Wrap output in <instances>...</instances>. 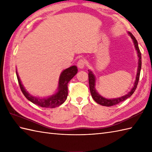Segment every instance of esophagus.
Segmentation results:
<instances>
[{"mask_svg":"<svg viewBox=\"0 0 152 152\" xmlns=\"http://www.w3.org/2000/svg\"><path fill=\"white\" fill-rule=\"evenodd\" d=\"M85 63H85V60L83 59H80L78 61V63H77V66H78V67L79 68V69H82L85 66Z\"/></svg>","mask_w":152,"mask_h":152,"instance_id":"1","label":"esophagus"}]
</instances>
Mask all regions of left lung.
<instances>
[{
  "label": "left lung",
  "mask_w": 152,
  "mask_h": 152,
  "mask_svg": "<svg viewBox=\"0 0 152 152\" xmlns=\"http://www.w3.org/2000/svg\"><path fill=\"white\" fill-rule=\"evenodd\" d=\"M128 34L131 37V39L133 41V44L135 48V50H136L137 52V56L138 58V69H137V72L136 75V80H135L134 86L133 88L131 89L129 92H128L127 94L121 96L120 97L118 98H114V99H106L104 96H101L99 93L97 92L95 88V84H96V78L94 75V74L93 73L91 70H88V76H89V89L90 92H91V94L93 99H94V101L97 102L98 104H101L102 106H114L118 104V103L121 102L122 101H125L127 99L133 94L135 89H137V87L138 85V80H139V77H140V70H141V65H142V57H141V53L139 50V48H138V45L137 40L136 38L130 32H128Z\"/></svg>",
  "instance_id": "left-lung-1"
}]
</instances>
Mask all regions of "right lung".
<instances>
[{
	"label": "right lung",
	"instance_id": "add662e5",
	"mask_svg": "<svg viewBox=\"0 0 152 152\" xmlns=\"http://www.w3.org/2000/svg\"><path fill=\"white\" fill-rule=\"evenodd\" d=\"M77 72H78V68L75 65L64 70L60 74L57 91L51 96L44 98L37 97L31 95L23 86L17 70H16V75L21 91L28 101L41 107L53 108L59 106L66 101L68 95V83Z\"/></svg>",
	"mask_w": 152,
	"mask_h": 152
}]
</instances>
